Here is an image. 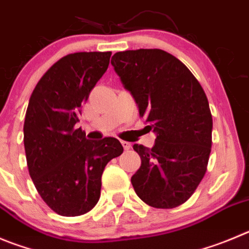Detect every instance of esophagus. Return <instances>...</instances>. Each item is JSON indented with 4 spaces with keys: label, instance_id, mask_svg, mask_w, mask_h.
Returning a JSON list of instances; mask_svg holds the SVG:
<instances>
[{
    "label": "esophagus",
    "instance_id": "obj_1",
    "mask_svg": "<svg viewBox=\"0 0 249 249\" xmlns=\"http://www.w3.org/2000/svg\"><path fill=\"white\" fill-rule=\"evenodd\" d=\"M122 145L123 147H124V150H129V148L131 147V143L127 142V141H122Z\"/></svg>",
    "mask_w": 249,
    "mask_h": 249
}]
</instances>
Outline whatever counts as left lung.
<instances>
[{
  "label": "left lung",
  "instance_id": "obj_1",
  "mask_svg": "<svg viewBox=\"0 0 249 249\" xmlns=\"http://www.w3.org/2000/svg\"><path fill=\"white\" fill-rule=\"evenodd\" d=\"M111 65L157 135L152 148L134 145L141 167L132 187L152 208H177L208 168L213 117L205 92L182 61L160 49L119 51Z\"/></svg>",
  "mask_w": 249,
  "mask_h": 249
}]
</instances>
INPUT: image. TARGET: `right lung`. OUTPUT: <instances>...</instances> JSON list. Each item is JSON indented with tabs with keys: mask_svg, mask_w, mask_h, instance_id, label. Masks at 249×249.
<instances>
[{
	"mask_svg": "<svg viewBox=\"0 0 249 249\" xmlns=\"http://www.w3.org/2000/svg\"><path fill=\"white\" fill-rule=\"evenodd\" d=\"M110 55L92 51L61 57L30 96L23 127L28 171L41 199L61 216H80L96 206L107 163L124 151L117 139L90 141L76 127Z\"/></svg>",
	"mask_w": 249,
	"mask_h": 249,
	"instance_id": "1",
	"label": "right lung"
}]
</instances>
